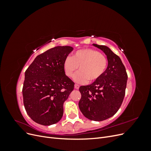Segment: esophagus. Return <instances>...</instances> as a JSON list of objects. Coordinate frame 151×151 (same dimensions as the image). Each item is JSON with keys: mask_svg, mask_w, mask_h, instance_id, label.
Here are the masks:
<instances>
[{"mask_svg": "<svg viewBox=\"0 0 151 151\" xmlns=\"http://www.w3.org/2000/svg\"><path fill=\"white\" fill-rule=\"evenodd\" d=\"M74 88H75V89H79V85L76 84L74 85Z\"/></svg>", "mask_w": 151, "mask_h": 151, "instance_id": "esophagus-1", "label": "esophagus"}]
</instances>
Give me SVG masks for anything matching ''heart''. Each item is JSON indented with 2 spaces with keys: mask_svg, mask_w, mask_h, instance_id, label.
Masks as SVG:
<instances>
[{
  "mask_svg": "<svg viewBox=\"0 0 151 151\" xmlns=\"http://www.w3.org/2000/svg\"><path fill=\"white\" fill-rule=\"evenodd\" d=\"M108 65L106 57L98 50L85 48L77 50L72 57H67L63 62L65 75L72 77L79 67V72L74 77L77 83L94 82L104 74Z\"/></svg>",
  "mask_w": 151,
  "mask_h": 151,
  "instance_id": "heart-1",
  "label": "heart"
}]
</instances>
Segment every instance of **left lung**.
Instances as JSON below:
<instances>
[{"label":"left lung","instance_id":"8db88e82","mask_svg":"<svg viewBox=\"0 0 151 151\" xmlns=\"http://www.w3.org/2000/svg\"><path fill=\"white\" fill-rule=\"evenodd\" d=\"M106 55L108 66L99 79L79 88V107L83 115L93 121H103L118 111L125 94L128 79L120 58L105 45L93 44Z\"/></svg>","mask_w":151,"mask_h":151}]
</instances>
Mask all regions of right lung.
<instances>
[{
  "label": "right lung",
  "instance_id": "right-lung-1",
  "mask_svg": "<svg viewBox=\"0 0 151 151\" xmlns=\"http://www.w3.org/2000/svg\"><path fill=\"white\" fill-rule=\"evenodd\" d=\"M73 48L58 46L36 57L25 72L22 96L25 109L36 123L51 125L63 113V103L74 83L65 75L63 62Z\"/></svg>",
  "mask_w": 151,
  "mask_h": 151
}]
</instances>
